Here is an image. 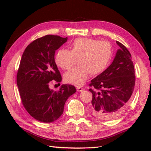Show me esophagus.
<instances>
[{
    "label": "esophagus",
    "instance_id": "esophagus-1",
    "mask_svg": "<svg viewBox=\"0 0 151 151\" xmlns=\"http://www.w3.org/2000/svg\"><path fill=\"white\" fill-rule=\"evenodd\" d=\"M76 90H77V91L78 92H81V91H83V88L82 87V86H77V87H76Z\"/></svg>",
    "mask_w": 151,
    "mask_h": 151
}]
</instances>
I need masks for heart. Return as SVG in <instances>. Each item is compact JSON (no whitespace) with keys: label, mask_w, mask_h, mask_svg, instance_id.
Returning a JSON list of instances; mask_svg holds the SVG:
<instances>
[{"label":"heart","mask_w":151,"mask_h":151,"mask_svg":"<svg viewBox=\"0 0 151 151\" xmlns=\"http://www.w3.org/2000/svg\"><path fill=\"white\" fill-rule=\"evenodd\" d=\"M111 43L90 38H78L70 45V50L60 48L55 55V63L64 70L80 63L64 75L65 82L75 85L85 83L89 74L96 76L105 70L112 59Z\"/></svg>","instance_id":"heart-1"}]
</instances>
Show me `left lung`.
Here are the masks:
<instances>
[{"label":"left lung","instance_id":"obj_1","mask_svg":"<svg viewBox=\"0 0 151 151\" xmlns=\"http://www.w3.org/2000/svg\"><path fill=\"white\" fill-rule=\"evenodd\" d=\"M119 47L113 62L89 84L93 94L91 112L101 120L116 119L125 111L132 99L135 85L134 67L126 47Z\"/></svg>","mask_w":151,"mask_h":151}]
</instances>
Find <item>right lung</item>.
I'll return each instance as SVG.
<instances>
[{
    "mask_svg": "<svg viewBox=\"0 0 151 151\" xmlns=\"http://www.w3.org/2000/svg\"><path fill=\"white\" fill-rule=\"evenodd\" d=\"M67 37L46 35L30 42L25 48L17 75V84L24 109L35 119L52 122L62 115L68 97L76 92L71 85L50 90L52 81L62 80L55 62V53L67 41Z\"/></svg>",
    "mask_w": 151,
    "mask_h": 151,
    "instance_id": "1",
    "label": "right lung"
}]
</instances>
